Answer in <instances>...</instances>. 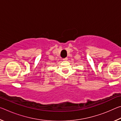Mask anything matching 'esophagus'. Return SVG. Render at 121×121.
<instances>
[{"instance_id":"1","label":"esophagus","mask_w":121,"mask_h":121,"mask_svg":"<svg viewBox=\"0 0 121 121\" xmlns=\"http://www.w3.org/2000/svg\"><path fill=\"white\" fill-rule=\"evenodd\" d=\"M68 60V58H63V61H67Z\"/></svg>"}]
</instances>
